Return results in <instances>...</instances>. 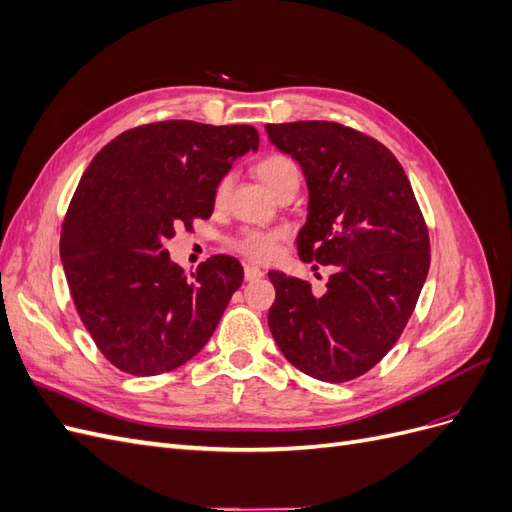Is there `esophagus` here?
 Listing matches in <instances>:
<instances>
[{"label": "esophagus", "mask_w": 512, "mask_h": 512, "mask_svg": "<svg viewBox=\"0 0 512 512\" xmlns=\"http://www.w3.org/2000/svg\"><path fill=\"white\" fill-rule=\"evenodd\" d=\"M262 275H265V271H262V269H258L254 265H245V280L247 282H256V280H260Z\"/></svg>", "instance_id": "1"}]
</instances>
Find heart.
<instances>
[{"mask_svg": "<svg viewBox=\"0 0 512 512\" xmlns=\"http://www.w3.org/2000/svg\"><path fill=\"white\" fill-rule=\"evenodd\" d=\"M258 179L267 185V188L277 196L288 188H299L301 170L290 156L286 153H269V156L260 158L254 166ZM232 177L224 175L218 183H215L213 190V203L222 207L230 194ZM284 241L282 230H260V228H245L239 235L230 241L232 250H237L245 258L256 260V262H269L280 252V245Z\"/></svg>", "mask_w": 512, "mask_h": 512, "instance_id": "heart-1", "label": "heart"}]
</instances>
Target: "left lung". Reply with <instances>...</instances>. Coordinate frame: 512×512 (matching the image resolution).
<instances>
[{"label": "left lung", "instance_id": "1", "mask_svg": "<svg viewBox=\"0 0 512 512\" xmlns=\"http://www.w3.org/2000/svg\"><path fill=\"white\" fill-rule=\"evenodd\" d=\"M267 134L307 179L299 258L333 271L322 294L271 271L269 329L303 374L354 380L382 361L414 312L431 260L427 224L404 168L376 138L335 121L267 123Z\"/></svg>", "mask_w": 512, "mask_h": 512}]
</instances>
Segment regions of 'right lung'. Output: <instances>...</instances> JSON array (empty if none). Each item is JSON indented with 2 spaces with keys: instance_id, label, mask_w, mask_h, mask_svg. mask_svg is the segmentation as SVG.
<instances>
[{
  "instance_id": "right-lung-1",
  "label": "right lung",
  "mask_w": 512,
  "mask_h": 512,
  "mask_svg": "<svg viewBox=\"0 0 512 512\" xmlns=\"http://www.w3.org/2000/svg\"><path fill=\"white\" fill-rule=\"evenodd\" d=\"M250 149L252 126L177 119L126 130L87 166L59 254L76 312L117 369L158 376L209 342L243 282L241 262L218 254L188 277L164 241L211 218L215 183Z\"/></svg>"
}]
</instances>
